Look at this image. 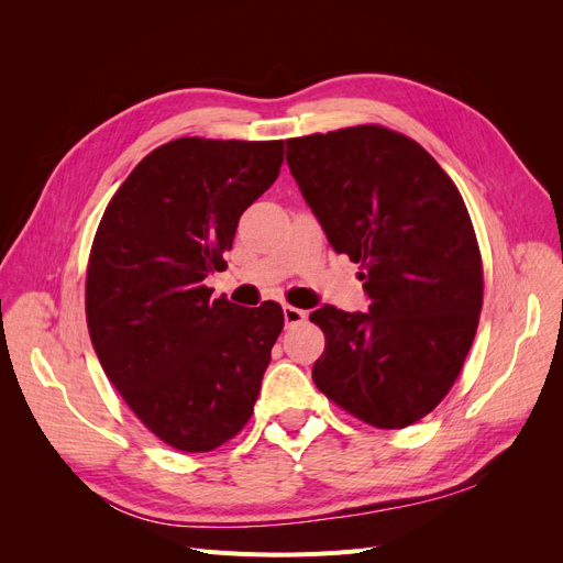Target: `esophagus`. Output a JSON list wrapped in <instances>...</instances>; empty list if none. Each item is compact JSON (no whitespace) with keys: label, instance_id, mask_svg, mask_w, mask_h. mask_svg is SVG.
<instances>
[{"label":"esophagus","instance_id":"1","mask_svg":"<svg viewBox=\"0 0 563 563\" xmlns=\"http://www.w3.org/2000/svg\"><path fill=\"white\" fill-rule=\"evenodd\" d=\"M305 319H308V312L298 310V308H291V305H284V321H286V327H296V323H302Z\"/></svg>","mask_w":563,"mask_h":563}]
</instances>
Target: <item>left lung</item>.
I'll list each match as a JSON object with an SVG mask.
<instances>
[{
  "label": "left lung",
  "instance_id": "1",
  "mask_svg": "<svg viewBox=\"0 0 563 563\" xmlns=\"http://www.w3.org/2000/svg\"><path fill=\"white\" fill-rule=\"evenodd\" d=\"M286 164L333 251L362 263L368 296V312L310 314L327 335L314 385L373 428H408L449 395L479 323L465 201L430 152L376 124L286 141Z\"/></svg>",
  "mask_w": 563,
  "mask_h": 563
}]
</instances>
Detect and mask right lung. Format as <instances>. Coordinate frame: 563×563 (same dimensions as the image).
Returning a JSON list of instances; mask_svg holds the SVG:
<instances>
[{"label": "right lung", "mask_w": 563, "mask_h": 563, "mask_svg": "<svg viewBox=\"0 0 563 563\" xmlns=\"http://www.w3.org/2000/svg\"><path fill=\"white\" fill-rule=\"evenodd\" d=\"M282 162V141H172L133 168L98 225L93 350L131 411L178 451H213L244 428L284 329L279 302L242 308L203 286Z\"/></svg>", "instance_id": "obj_1"}]
</instances>
